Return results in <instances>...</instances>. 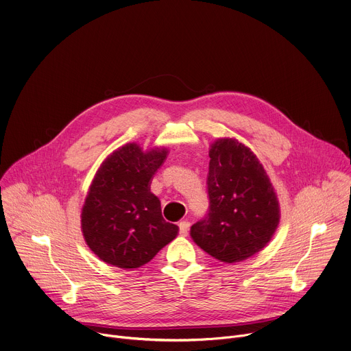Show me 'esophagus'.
<instances>
[{
	"label": "esophagus",
	"mask_w": 351,
	"mask_h": 351,
	"mask_svg": "<svg viewBox=\"0 0 351 351\" xmlns=\"http://www.w3.org/2000/svg\"><path fill=\"white\" fill-rule=\"evenodd\" d=\"M189 228H190V223L187 221L179 222V233H180V236H187Z\"/></svg>",
	"instance_id": "34e87169"
}]
</instances>
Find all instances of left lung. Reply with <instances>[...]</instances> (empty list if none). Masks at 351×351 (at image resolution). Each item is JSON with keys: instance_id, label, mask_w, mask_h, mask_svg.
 Instances as JSON below:
<instances>
[{"instance_id": "1", "label": "left lung", "mask_w": 351, "mask_h": 351, "mask_svg": "<svg viewBox=\"0 0 351 351\" xmlns=\"http://www.w3.org/2000/svg\"><path fill=\"white\" fill-rule=\"evenodd\" d=\"M210 211L190 229L211 257L233 264L253 257L271 241L280 219L275 189L256 154L236 138L210 148Z\"/></svg>"}]
</instances>
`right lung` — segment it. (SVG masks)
I'll use <instances>...</instances> for the list:
<instances>
[{
    "label": "right lung",
    "mask_w": 351,
    "mask_h": 351,
    "mask_svg": "<svg viewBox=\"0 0 351 351\" xmlns=\"http://www.w3.org/2000/svg\"><path fill=\"white\" fill-rule=\"evenodd\" d=\"M168 156L165 147L143 152L128 143L98 168L82 208V232L91 252L107 264L134 269L152 261L179 228L162 218L149 183Z\"/></svg>",
    "instance_id": "add662e5"
}]
</instances>
